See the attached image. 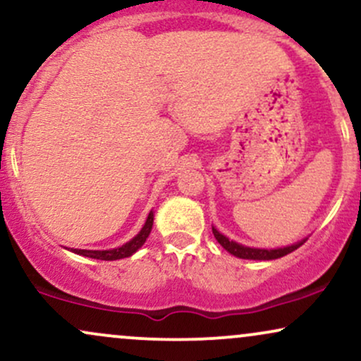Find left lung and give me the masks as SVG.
<instances>
[{"label":"left lung","mask_w":361,"mask_h":361,"mask_svg":"<svg viewBox=\"0 0 361 361\" xmlns=\"http://www.w3.org/2000/svg\"><path fill=\"white\" fill-rule=\"evenodd\" d=\"M212 232H214L216 242H219V244L222 245L228 254L235 255L238 259H249V260H274V259L284 257V255L290 254V252L296 250L298 247H301L306 242V238H302V240H299L293 245L277 247V249H257V247H247V245L238 244L235 240H230L228 237H225L224 233H220L215 227H212Z\"/></svg>","instance_id":"obj_1"}]
</instances>
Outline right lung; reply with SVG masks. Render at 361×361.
Listing matches in <instances>:
<instances>
[{"mask_svg": "<svg viewBox=\"0 0 361 361\" xmlns=\"http://www.w3.org/2000/svg\"><path fill=\"white\" fill-rule=\"evenodd\" d=\"M153 220H154V214H153V210H151L149 215H147V219H146V224L142 225L141 230H139L137 235L133 237L129 242H126L124 245L116 247V249H107V250L71 249V252H73V254H77V255H84V257L99 259V260H117V259L131 257L134 252H137L139 249H141L142 244L146 242V238L149 237L151 228H153Z\"/></svg>", "mask_w": 361, "mask_h": 361, "instance_id": "add662e5", "label": "right lung"}]
</instances>
